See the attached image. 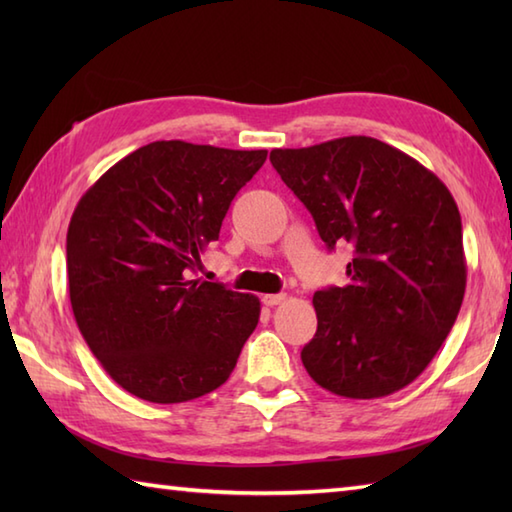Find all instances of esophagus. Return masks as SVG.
<instances>
[{"mask_svg":"<svg viewBox=\"0 0 512 512\" xmlns=\"http://www.w3.org/2000/svg\"><path fill=\"white\" fill-rule=\"evenodd\" d=\"M262 301H264V306L275 308V306H279V303L286 301V295H284V292H279V295H264Z\"/></svg>","mask_w":512,"mask_h":512,"instance_id":"obj_1","label":"esophagus"}]
</instances>
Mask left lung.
I'll return each instance as SVG.
<instances>
[{
  "instance_id": "obj_1",
  "label": "left lung",
  "mask_w": 512,
  "mask_h": 512,
  "mask_svg": "<svg viewBox=\"0 0 512 512\" xmlns=\"http://www.w3.org/2000/svg\"><path fill=\"white\" fill-rule=\"evenodd\" d=\"M270 162L328 248L352 244L350 284L314 292L303 367L336 396L372 400L413 383L464 299L458 204L436 173L369 136L273 149Z\"/></svg>"
}]
</instances>
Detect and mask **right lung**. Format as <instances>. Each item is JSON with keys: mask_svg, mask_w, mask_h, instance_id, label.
<instances>
[{"mask_svg": "<svg viewBox=\"0 0 512 512\" xmlns=\"http://www.w3.org/2000/svg\"><path fill=\"white\" fill-rule=\"evenodd\" d=\"M266 156L156 140L118 160L76 204L65 246L72 312L129 394L173 405L231 376L262 306L191 273Z\"/></svg>", "mask_w": 512, "mask_h": 512, "instance_id": "obj_1", "label": "right lung"}]
</instances>
